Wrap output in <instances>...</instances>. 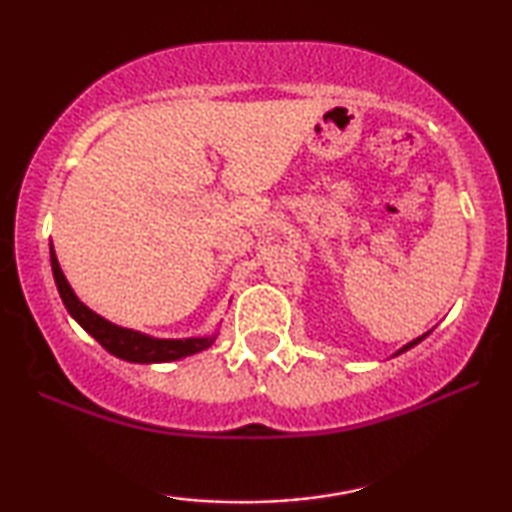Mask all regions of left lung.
<instances>
[{
    "label": "left lung",
    "mask_w": 512,
    "mask_h": 512,
    "mask_svg": "<svg viewBox=\"0 0 512 512\" xmlns=\"http://www.w3.org/2000/svg\"><path fill=\"white\" fill-rule=\"evenodd\" d=\"M426 335H429V333H424V335H422V338H417V340H412V342H408V345H405L403 349H398V352H396V356H398V354H403V352H408V349H410V347H415V345H417V342H422V340L426 338Z\"/></svg>",
    "instance_id": "left-lung-1"
}]
</instances>
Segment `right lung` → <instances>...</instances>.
<instances>
[{"mask_svg": "<svg viewBox=\"0 0 512 512\" xmlns=\"http://www.w3.org/2000/svg\"><path fill=\"white\" fill-rule=\"evenodd\" d=\"M51 268L55 277V286L65 303L67 312L79 321L83 331H88L100 345L107 349L109 354L118 356V359L132 361V363H165V361H177L181 356L198 354L202 349L212 345L214 338H188V340H158L151 335L130 331V328H121L111 321L102 319L100 314L88 310L86 305L76 298L72 286L67 284L65 275H62L58 258L51 247Z\"/></svg>", "mask_w": 512, "mask_h": 512, "instance_id": "add662e5", "label": "right lung"}]
</instances>
